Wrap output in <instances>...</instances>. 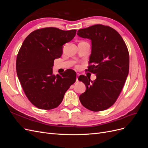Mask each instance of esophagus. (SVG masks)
<instances>
[{
	"instance_id": "obj_1",
	"label": "esophagus",
	"mask_w": 148,
	"mask_h": 148,
	"mask_svg": "<svg viewBox=\"0 0 148 148\" xmlns=\"http://www.w3.org/2000/svg\"><path fill=\"white\" fill-rule=\"evenodd\" d=\"M77 77H78V76H79V73H77ZM76 81L78 82V78H77V79H76Z\"/></svg>"
}]
</instances>
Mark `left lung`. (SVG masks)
Here are the masks:
<instances>
[{
  "label": "left lung",
  "mask_w": 148,
  "mask_h": 148,
  "mask_svg": "<svg viewBox=\"0 0 148 148\" xmlns=\"http://www.w3.org/2000/svg\"><path fill=\"white\" fill-rule=\"evenodd\" d=\"M77 34L91 40V65L88 71L96 76L95 81L84 75L78 77L86 86V91L79 96V101L90 110H106L117 100L128 77V49L117 31L107 26L93 25L79 29Z\"/></svg>",
  "instance_id": "1"
}]
</instances>
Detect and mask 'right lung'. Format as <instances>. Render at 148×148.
<instances>
[{"label": "right lung", "mask_w": 148, "mask_h": 148, "mask_svg": "<svg viewBox=\"0 0 148 148\" xmlns=\"http://www.w3.org/2000/svg\"><path fill=\"white\" fill-rule=\"evenodd\" d=\"M76 32L53 27L35 30L26 38L18 53V78L26 97L40 109L59 106L76 81L73 70H66L61 75L52 74L54 60L61 57L63 45L73 39Z\"/></svg>", "instance_id": "add662e5"}]
</instances>
